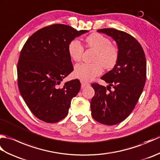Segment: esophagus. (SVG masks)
<instances>
[{
	"label": "esophagus",
	"mask_w": 160,
	"mask_h": 160,
	"mask_svg": "<svg viewBox=\"0 0 160 160\" xmlns=\"http://www.w3.org/2000/svg\"><path fill=\"white\" fill-rule=\"evenodd\" d=\"M87 86H89V84L88 82H81V87L82 88H84Z\"/></svg>",
	"instance_id": "34e87169"
}]
</instances>
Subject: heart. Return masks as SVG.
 Returning <instances> with one entry per match:
<instances>
[{
	"label": "heart",
	"mask_w": 160,
	"mask_h": 160,
	"mask_svg": "<svg viewBox=\"0 0 160 160\" xmlns=\"http://www.w3.org/2000/svg\"><path fill=\"white\" fill-rule=\"evenodd\" d=\"M86 47L93 49L96 53L93 63H79L74 68L73 76L82 82H89L102 73V66L106 69H113L120 56L118 47L111 44V40L98 33H93L85 38ZM84 52V47L80 41L73 40L68 45V53L75 61H80Z\"/></svg>",
	"instance_id": "b5f03b06"
}]
</instances>
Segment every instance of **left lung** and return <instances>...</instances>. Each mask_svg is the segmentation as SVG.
Masks as SVG:
<instances>
[{"label": "left lung", "mask_w": 160, "mask_h": 160, "mask_svg": "<svg viewBox=\"0 0 160 160\" xmlns=\"http://www.w3.org/2000/svg\"><path fill=\"white\" fill-rule=\"evenodd\" d=\"M98 32L115 40L120 56L113 69L101 78L109 85L91 84L95 90L91 101V115L100 123L115 125L124 120L138 102L147 78V62L141 45L131 35L112 28Z\"/></svg>", "instance_id": "left-lung-1"}]
</instances>
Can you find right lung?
I'll return each instance as SVG.
<instances>
[{
  "label": "right lung",
  "instance_id": "right-lung-1",
  "mask_svg": "<svg viewBox=\"0 0 160 160\" xmlns=\"http://www.w3.org/2000/svg\"><path fill=\"white\" fill-rule=\"evenodd\" d=\"M87 32L53 24L33 33L24 45L17 64L18 86L30 111L39 120L56 123L67 115L71 101L81 85L76 79L59 86L73 70L68 45Z\"/></svg>",
  "mask_w": 160,
  "mask_h": 160
}]
</instances>
